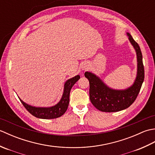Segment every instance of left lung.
I'll use <instances>...</instances> for the list:
<instances>
[{
    "label": "left lung",
    "instance_id": "left-lung-1",
    "mask_svg": "<svg viewBox=\"0 0 155 155\" xmlns=\"http://www.w3.org/2000/svg\"><path fill=\"white\" fill-rule=\"evenodd\" d=\"M128 40L135 49L137 58V74L133 84L127 89L115 90L108 87L98 76L85 72V77L90 84L91 102L95 108L102 112H118L126 109L132 104L139 94L144 78L143 55L140 47L130 33L127 32Z\"/></svg>",
    "mask_w": 155,
    "mask_h": 155
}]
</instances>
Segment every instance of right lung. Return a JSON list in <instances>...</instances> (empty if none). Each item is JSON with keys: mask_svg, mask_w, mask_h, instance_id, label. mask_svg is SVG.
Instances as JSON below:
<instances>
[{"mask_svg": "<svg viewBox=\"0 0 155 155\" xmlns=\"http://www.w3.org/2000/svg\"><path fill=\"white\" fill-rule=\"evenodd\" d=\"M80 76L77 75L66 81L64 85V91L61 99L54 106L51 107H36L25 103L19 97L23 106L29 113L35 117L42 119H52L61 117L67 110L69 104L70 92L73 85L79 80Z\"/></svg>", "mask_w": 155, "mask_h": 155, "instance_id": "add662e5", "label": "right lung"}]
</instances>
